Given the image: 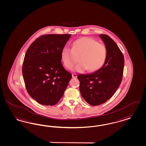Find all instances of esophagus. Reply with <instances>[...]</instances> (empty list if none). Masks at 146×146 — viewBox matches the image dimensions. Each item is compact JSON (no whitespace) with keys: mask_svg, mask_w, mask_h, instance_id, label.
<instances>
[{"mask_svg":"<svg viewBox=\"0 0 146 146\" xmlns=\"http://www.w3.org/2000/svg\"><path fill=\"white\" fill-rule=\"evenodd\" d=\"M72 76L73 78H76V77H77V74H72Z\"/></svg>","mask_w":146,"mask_h":146,"instance_id":"esophagus-1","label":"esophagus"}]
</instances>
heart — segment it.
Wrapping results in <instances>:
<instances>
[{"mask_svg":"<svg viewBox=\"0 0 146 146\" xmlns=\"http://www.w3.org/2000/svg\"><path fill=\"white\" fill-rule=\"evenodd\" d=\"M107 50L103 44L96 40L84 37L77 39L72 44V49L65 46L61 52V60L66 69L73 67L79 58L80 62L75 66L74 70L94 72L101 69L106 62Z\"/></svg>","mask_w":146,"mask_h":146,"instance_id":"heart-1","label":"heart"}]
</instances>
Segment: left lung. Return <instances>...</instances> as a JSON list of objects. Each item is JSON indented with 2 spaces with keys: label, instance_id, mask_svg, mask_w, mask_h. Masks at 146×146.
<instances>
[{
  "label": "left lung",
  "instance_id": "obj_1",
  "mask_svg": "<svg viewBox=\"0 0 146 146\" xmlns=\"http://www.w3.org/2000/svg\"><path fill=\"white\" fill-rule=\"evenodd\" d=\"M107 50L105 63L90 74H80V90L86 102L92 106L106 102L119 86L123 73L124 60L119 46L108 35H100Z\"/></svg>",
  "mask_w": 146,
  "mask_h": 146
}]
</instances>
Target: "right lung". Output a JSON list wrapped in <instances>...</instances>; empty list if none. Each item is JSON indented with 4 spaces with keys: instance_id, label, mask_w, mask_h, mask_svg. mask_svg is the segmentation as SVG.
<instances>
[{
    "instance_id": "obj_1",
    "label": "right lung",
    "mask_w": 146,
    "mask_h": 146,
    "mask_svg": "<svg viewBox=\"0 0 146 146\" xmlns=\"http://www.w3.org/2000/svg\"><path fill=\"white\" fill-rule=\"evenodd\" d=\"M70 34H49L36 39L27 49L22 68L27 92L37 102L54 106L59 102L72 75L61 62V52Z\"/></svg>"
}]
</instances>
